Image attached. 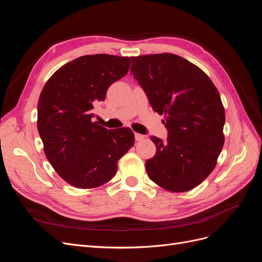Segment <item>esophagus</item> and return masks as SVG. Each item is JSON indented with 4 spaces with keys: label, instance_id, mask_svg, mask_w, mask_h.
Segmentation results:
<instances>
[{
    "label": "esophagus",
    "instance_id": "obj_1",
    "mask_svg": "<svg viewBox=\"0 0 262 262\" xmlns=\"http://www.w3.org/2000/svg\"><path fill=\"white\" fill-rule=\"evenodd\" d=\"M134 138H136V141H142L144 139V136H143V134L136 133V134H134Z\"/></svg>",
    "mask_w": 262,
    "mask_h": 262
}]
</instances>
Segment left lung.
<instances>
[{"label": "left lung", "instance_id": "left-lung-1", "mask_svg": "<svg viewBox=\"0 0 262 262\" xmlns=\"http://www.w3.org/2000/svg\"><path fill=\"white\" fill-rule=\"evenodd\" d=\"M131 73L154 112L165 116L167 141L152 137L157 152L145 163L150 180L185 192L207 178L224 145L225 110L210 77L172 53L132 57Z\"/></svg>", "mask_w": 262, "mask_h": 262}]
</instances>
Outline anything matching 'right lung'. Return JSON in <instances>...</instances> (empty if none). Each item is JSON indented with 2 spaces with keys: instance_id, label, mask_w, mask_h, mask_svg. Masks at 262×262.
<instances>
[{
  "instance_id": "add662e5",
  "label": "right lung",
  "mask_w": 262,
  "mask_h": 262,
  "mask_svg": "<svg viewBox=\"0 0 262 262\" xmlns=\"http://www.w3.org/2000/svg\"><path fill=\"white\" fill-rule=\"evenodd\" d=\"M130 64L129 57L83 55L55 71L45 84L37 128L47 160L69 185H105L133 146L131 129L108 130L93 121L95 107L105 100L109 86L126 75Z\"/></svg>"
}]
</instances>
